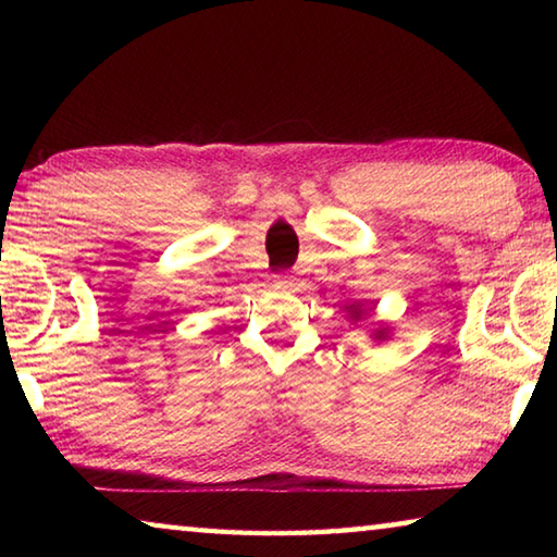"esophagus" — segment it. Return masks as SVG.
Listing matches in <instances>:
<instances>
[{"mask_svg": "<svg viewBox=\"0 0 557 557\" xmlns=\"http://www.w3.org/2000/svg\"><path fill=\"white\" fill-rule=\"evenodd\" d=\"M275 282H277L280 287H292V285H295V280H292V275H287V272H282V275H277Z\"/></svg>", "mask_w": 557, "mask_h": 557, "instance_id": "1", "label": "esophagus"}]
</instances>
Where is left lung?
Listing matches in <instances>:
<instances>
[{"mask_svg": "<svg viewBox=\"0 0 557 557\" xmlns=\"http://www.w3.org/2000/svg\"><path fill=\"white\" fill-rule=\"evenodd\" d=\"M348 309V317L354 319V322H361V319H366L371 314V309H363L361 305H351V307H346ZM388 336V326H383V329H375V338H385Z\"/></svg>", "mask_w": 557, "mask_h": 557, "instance_id": "obj_1", "label": "left lung"}]
</instances>
